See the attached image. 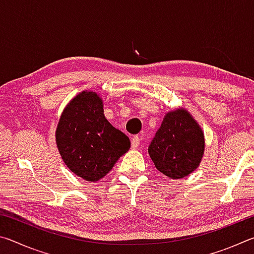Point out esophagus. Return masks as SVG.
I'll return each instance as SVG.
<instances>
[{
    "instance_id": "34e87169",
    "label": "esophagus",
    "mask_w": 254,
    "mask_h": 254,
    "mask_svg": "<svg viewBox=\"0 0 254 254\" xmlns=\"http://www.w3.org/2000/svg\"><path fill=\"white\" fill-rule=\"evenodd\" d=\"M139 144H140V137L137 135L133 136L132 140H131V148L135 149V148L139 147Z\"/></svg>"
}]
</instances>
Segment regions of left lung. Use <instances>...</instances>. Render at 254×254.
Returning <instances> with one entry per match:
<instances>
[{"label":"left lung","instance_id":"obj_1","mask_svg":"<svg viewBox=\"0 0 254 254\" xmlns=\"http://www.w3.org/2000/svg\"><path fill=\"white\" fill-rule=\"evenodd\" d=\"M204 132L186 109L166 113L149 145L156 168L171 179H182L198 168L204 156Z\"/></svg>","mask_w":254,"mask_h":254}]
</instances>
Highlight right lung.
I'll use <instances>...</instances> for the list:
<instances>
[{
    "mask_svg": "<svg viewBox=\"0 0 254 254\" xmlns=\"http://www.w3.org/2000/svg\"><path fill=\"white\" fill-rule=\"evenodd\" d=\"M56 144L71 173L93 183L109 174L131 145L128 137L107 121L102 97L92 91L79 93L64 109Z\"/></svg>",
    "mask_w": 254,
    "mask_h": 254,
    "instance_id": "right-lung-1",
    "label": "right lung"
}]
</instances>
